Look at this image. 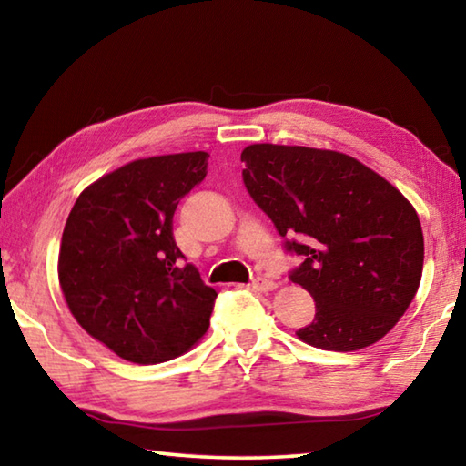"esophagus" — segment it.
<instances>
[{"mask_svg":"<svg viewBox=\"0 0 466 466\" xmlns=\"http://www.w3.org/2000/svg\"><path fill=\"white\" fill-rule=\"evenodd\" d=\"M252 289H258V291H273L275 288H278V283H275L273 279H265V278H258L250 283Z\"/></svg>","mask_w":466,"mask_h":466,"instance_id":"obj_1","label":"esophagus"}]
</instances>
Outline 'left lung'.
Wrapping results in <instances>:
<instances>
[{"mask_svg":"<svg viewBox=\"0 0 466 466\" xmlns=\"http://www.w3.org/2000/svg\"><path fill=\"white\" fill-rule=\"evenodd\" d=\"M240 160L250 197L291 238L286 248L304 258L289 278L314 298L317 314L298 339L327 351L380 341L421 281L423 232L413 205L333 149L252 144Z\"/></svg>","mask_w":466,"mask_h":466,"instance_id":"obj_1","label":"left lung"}]
</instances>
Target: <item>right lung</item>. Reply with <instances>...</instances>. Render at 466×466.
<instances>
[{"mask_svg": "<svg viewBox=\"0 0 466 466\" xmlns=\"http://www.w3.org/2000/svg\"><path fill=\"white\" fill-rule=\"evenodd\" d=\"M208 152L133 160L86 187L59 247V286L90 337L133 364L183 356L208 333L216 289L172 236L183 197L208 175Z\"/></svg>", "mask_w": 466, "mask_h": 466, "instance_id": "right-lung-1", "label": "right lung"}]
</instances>
